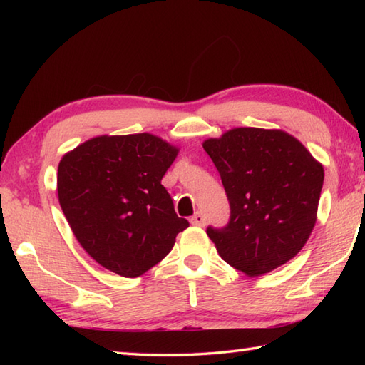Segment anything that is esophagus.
I'll return each instance as SVG.
<instances>
[{"mask_svg":"<svg viewBox=\"0 0 365 365\" xmlns=\"http://www.w3.org/2000/svg\"><path fill=\"white\" fill-rule=\"evenodd\" d=\"M191 224H192V226H200V227H202L204 224H205V216L200 213V212H196L195 215L191 216Z\"/></svg>","mask_w":365,"mask_h":365,"instance_id":"obj_1","label":"esophagus"}]
</instances>
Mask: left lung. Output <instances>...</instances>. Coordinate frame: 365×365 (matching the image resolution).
Masks as SVG:
<instances>
[{"label":"left lung","instance_id":"8db88e82","mask_svg":"<svg viewBox=\"0 0 365 365\" xmlns=\"http://www.w3.org/2000/svg\"><path fill=\"white\" fill-rule=\"evenodd\" d=\"M202 147L230 204L227 226L207 229L221 259L247 276L292 260L315 226L322 163L282 130L232 128Z\"/></svg>","mask_w":365,"mask_h":365}]
</instances>
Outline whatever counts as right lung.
<instances>
[{"label":"right lung","mask_w":365,"mask_h":365,"mask_svg":"<svg viewBox=\"0 0 365 365\" xmlns=\"http://www.w3.org/2000/svg\"><path fill=\"white\" fill-rule=\"evenodd\" d=\"M177 153L165 139L136 133L92 138L61 158V208L83 250L103 268L141 276L190 226L161 185Z\"/></svg>","instance_id":"obj_1"}]
</instances>
